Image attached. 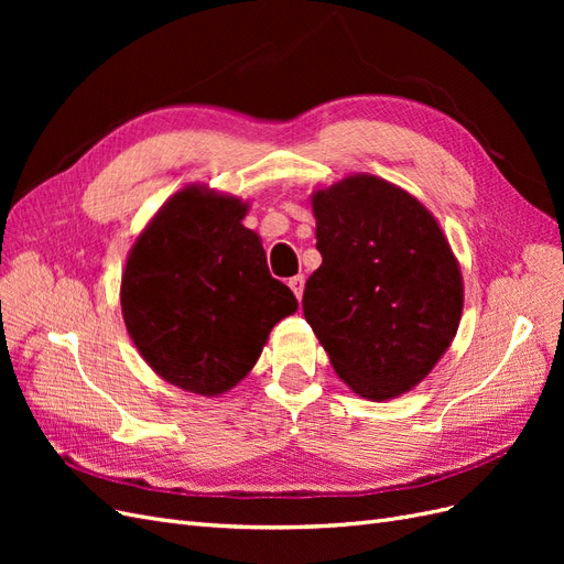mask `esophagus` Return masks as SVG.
Here are the masks:
<instances>
[{
    "label": "esophagus",
    "mask_w": 564,
    "mask_h": 564,
    "mask_svg": "<svg viewBox=\"0 0 564 564\" xmlns=\"http://www.w3.org/2000/svg\"><path fill=\"white\" fill-rule=\"evenodd\" d=\"M303 284H305V280H303V275H294V278H289V286H292V292H294V296L301 301V296H303Z\"/></svg>",
    "instance_id": "obj_1"
}]
</instances>
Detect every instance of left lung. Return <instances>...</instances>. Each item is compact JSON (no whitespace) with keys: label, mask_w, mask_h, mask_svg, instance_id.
<instances>
[{"label":"left lung","mask_w":564,"mask_h":564,"mask_svg":"<svg viewBox=\"0 0 564 564\" xmlns=\"http://www.w3.org/2000/svg\"><path fill=\"white\" fill-rule=\"evenodd\" d=\"M322 265L303 315L357 395L414 388L452 344L464 284L431 212L400 187L350 176L313 197Z\"/></svg>","instance_id":"obj_1"}]
</instances>
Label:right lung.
<instances>
[{"label":"right lung","instance_id":"right-lung-1","mask_svg":"<svg viewBox=\"0 0 564 564\" xmlns=\"http://www.w3.org/2000/svg\"><path fill=\"white\" fill-rule=\"evenodd\" d=\"M247 204L185 187L133 245L122 275V313L145 362L199 395L245 379L275 324L299 303L270 275Z\"/></svg>","mask_w":564,"mask_h":564}]
</instances>
